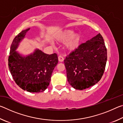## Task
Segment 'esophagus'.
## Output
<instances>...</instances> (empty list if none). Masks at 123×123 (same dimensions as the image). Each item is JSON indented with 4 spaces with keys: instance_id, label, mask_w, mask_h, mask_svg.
Here are the masks:
<instances>
[{
    "instance_id": "esophagus-1",
    "label": "esophagus",
    "mask_w": 123,
    "mask_h": 123,
    "mask_svg": "<svg viewBox=\"0 0 123 123\" xmlns=\"http://www.w3.org/2000/svg\"><path fill=\"white\" fill-rule=\"evenodd\" d=\"M58 59L60 62H63L64 61V57L61 55H59L58 57Z\"/></svg>"
}]
</instances>
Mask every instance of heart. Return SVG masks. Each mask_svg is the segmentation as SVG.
<instances>
[{"label": "heart", "mask_w": 123, "mask_h": 123, "mask_svg": "<svg viewBox=\"0 0 123 123\" xmlns=\"http://www.w3.org/2000/svg\"><path fill=\"white\" fill-rule=\"evenodd\" d=\"M72 29H63L58 32L55 35L56 40L64 42V47L68 50H73L80 44L81 36L79 33H74Z\"/></svg>", "instance_id": "1"}]
</instances>
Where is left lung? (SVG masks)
<instances>
[{
    "mask_svg": "<svg viewBox=\"0 0 123 123\" xmlns=\"http://www.w3.org/2000/svg\"><path fill=\"white\" fill-rule=\"evenodd\" d=\"M106 61L107 49L99 33L67 56L64 63L68 81L79 90L93 86L101 79Z\"/></svg>",
    "mask_w": 123,
    "mask_h": 123,
    "instance_id": "8db88e82",
    "label": "left lung"
}]
</instances>
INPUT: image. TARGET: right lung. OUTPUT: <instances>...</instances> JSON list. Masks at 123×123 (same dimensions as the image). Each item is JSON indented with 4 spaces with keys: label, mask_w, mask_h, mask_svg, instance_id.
<instances>
[{
    "label": "right lung",
    "mask_w": 123,
    "mask_h": 123,
    "mask_svg": "<svg viewBox=\"0 0 123 123\" xmlns=\"http://www.w3.org/2000/svg\"><path fill=\"white\" fill-rule=\"evenodd\" d=\"M30 28L23 30L14 37L10 48L9 68L14 81L20 88L29 92L39 93L47 88L52 73L58 63L57 54L48 55L39 49L22 56L16 51Z\"/></svg>",
    "instance_id": "right-lung-1"
}]
</instances>
